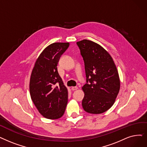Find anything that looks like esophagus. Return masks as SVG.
<instances>
[{
    "mask_svg": "<svg viewBox=\"0 0 147 147\" xmlns=\"http://www.w3.org/2000/svg\"><path fill=\"white\" fill-rule=\"evenodd\" d=\"M71 89H72V90H73V91L77 90V89H78V86H73V87L71 88Z\"/></svg>",
    "mask_w": 147,
    "mask_h": 147,
    "instance_id": "34e87169",
    "label": "esophagus"
}]
</instances>
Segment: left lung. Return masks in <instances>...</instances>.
Masks as SVG:
<instances>
[{
	"label": "left lung",
	"mask_w": 147,
	"mask_h": 147,
	"mask_svg": "<svg viewBox=\"0 0 147 147\" xmlns=\"http://www.w3.org/2000/svg\"><path fill=\"white\" fill-rule=\"evenodd\" d=\"M84 61L86 83L82 107L88 113L106 112L113 105L120 88L119 75L111 55L99 44L88 40L76 42Z\"/></svg>",
	"instance_id": "1"
}]
</instances>
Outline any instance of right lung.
<instances>
[{
  "instance_id": "1",
  "label": "right lung",
  "mask_w": 147,
  "mask_h": 147,
  "mask_svg": "<svg viewBox=\"0 0 147 147\" xmlns=\"http://www.w3.org/2000/svg\"><path fill=\"white\" fill-rule=\"evenodd\" d=\"M69 45L68 42H55L47 46L32 71L29 84L32 100L39 112L48 119L61 118L67 105L68 91L57 66Z\"/></svg>"
}]
</instances>
